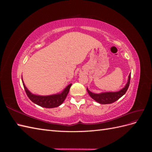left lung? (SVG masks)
Masks as SVG:
<instances>
[{
    "label": "left lung",
    "instance_id": "left-lung-1",
    "mask_svg": "<svg viewBox=\"0 0 152 152\" xmlns=\"http://www.w3.org/2000/svg\"><path fill=\"white\" fill-rule=\"evenodd\" d=\"M130 80L131 73L128 77V81L125 87L118 92H106V93H102L100 94H96L92 93L87 88V91L91 97L98 103L100 104H110L116 102L117 100L121 98L123 95L126 94L129 88V86Z\"/></svg>",
    "mask_w": 152,
    "mask_h": 152
}]
</instances>
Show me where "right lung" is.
<instances>
[{"label":"right lung","mask_w":152,"mask_h":152,"mask_svg":"<svg viewBox=\"0 0 152 152\" xmlns=\"http://www.w3.org/2000/svg\"><path fill=\"white\" fill-rule=\"evenodd\" d=\"M22 82L26 95L28 96V97L31 102L35 103L36 104L40 106V107L47 108L58 107L59 105H61L66 99L68 92L70 91V87L72 86V84H69L68 86H66V87H65V89L61 93L50 96H39L31 93L28 89L26 87L23 80Z\"/></svg>","instance_id":"obj_1"}]
</instances>
